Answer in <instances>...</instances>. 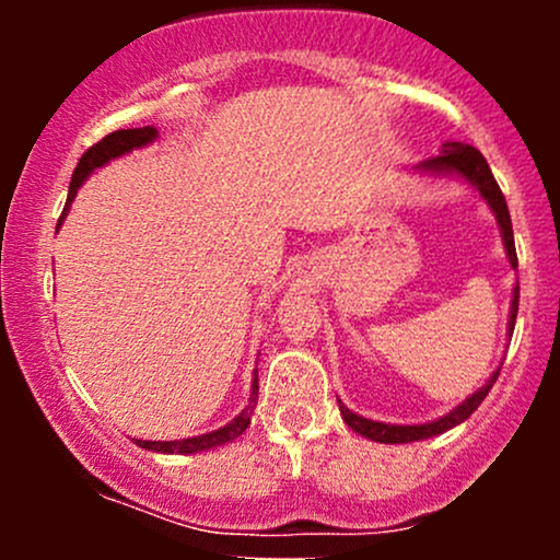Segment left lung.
<instances>
[{
    "mask_svg": "<svg viewBox=\"0 0 560 560\" xmlns=\"http://www.w3.org/2000/svg\"><path fill=\"white\" fill-rule=\"evenodd\" d=\"M419 171L432 173V176H447V173H450V176H453V173H455V176L466 178L468 184L477 186L479 195L487 199V205H490V208H492L494 218H498V226H500V234H503L508 260H511L513 268L518 266L516 244H513L511 213H508L505 197H503V191H500V186H498V182H494L490 165H487V160H485V155H481L479 150H474V147H468V144H460V141H447V144L442 147L440 155L423 160V163L419 165ZM516 313H518V287H513L511 318H508V337H511L513 326H516ZM498 376H500V369L494 371L490 378H487L485 387H481L479 392H474V395L466 397V400L460 402L458 408L450 410L447 416H442V419H436L432 423H413V427H397V423H382V421L363 419V416L352 413L350 408H345L342 402H339V410H342V419H345L347 427L352 429V432L369 436V440H374V442H384V445H400V442L427 440V436H436V434L447 432V429L458 427L460 421H466L468 416H471L474 410L479 408L481 400H485L487 392H490L492 384L498 382Z\"/></svg>",
    "mask_w": 560,
    "mask_h": 560,
    "instance_id": "obj_1",
    "label": "left lung"
}]
</instances>
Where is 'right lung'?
<instances>
[{
    "instance_id": "right-lung-1",
    "label": "right lung",
    "mask_w": 560,
    "mask_h": 560,
    "mask_svg": "<svg viewBox=\"0 0 560 560\" xmlns=\"http://www.w3.org/2000/svg\"><path fill=\"white\" fill-rule=\"evenodd\" d=\"M155 137H158L155 126L120 128V131L107 133L105 139L96 141L94 147H89V150L83 152V158L79 160V165H75L73 178H70L68 202H66V210H62V215H60V223H62V218L68 215L70 202H73L75 191H79V186L83 184V178H86L89 173H92L94 168H102L105 163H110L113 158H120V155H126V152L139 150V147L150 144V141ZM60 223H57V229H60ZM255 402H258V371H255V378H253V395H249V405L242 410L240 416H236L234 421L226 423V427L215 429V432H210V434L186 436V440H173V442H150V440H133V442H137L139 447L152 450V453H176V455H191V453H202V450L221 447V445H226V442L236 440V436H240L244 429L249 427Z\"/></svg>"
}]
</instances>
